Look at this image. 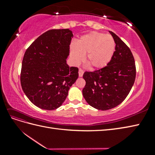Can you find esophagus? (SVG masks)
I'll return each mask as SVG.
<instances>
[{"label": "esophagus", "mask_w": 155, "mask_h": 155, "mask_svg": "<svg viewBox=\"0 0 155 155\" xmlns=\"http://www.w3.org/2000/svg\"><path fill=\"white\" fill-rule=\"evenodd\" d=\"M83 73H84V71L82 70V69H79V70H78V75H79V77H83Z\"/></svg>", "instance_id": "esophagus-1"}]
</instances>
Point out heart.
Masks as SVG:
<instances>
[{
    "instance_id": "heart-1",
    "label": "heart",
    "mask_w": 155,
    "mask_h": 155,
    "mask_svg": "<svg viewBox=\"0 0 155 155\" xmlns=\"http://www.w3.org/2000/svg\"><path fill=\"white\" fill-rule=\"evenodd\" d=\"M116 48V43L110 35L91 32L78 39L76 45L70 46L72 62L77 64L85 60L93 69H101L109 63Z\"/></svg>"
}]
</instances>
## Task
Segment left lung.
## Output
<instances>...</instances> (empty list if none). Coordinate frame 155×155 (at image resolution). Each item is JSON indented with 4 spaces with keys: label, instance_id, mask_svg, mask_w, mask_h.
<instances>
[{
    "label": "left lung",
    "instance_id": "left-lung-1",
    "mask_svg": "<svg viewBox=\"0 0 155 155\" xmlns=\"http://www.w3.org/2000/svg\"><path fill=\"white\" fill-rule=\"evenodd\" d=\"M109 32L116 43L112 60L105 67L83 74L84 99L91 107L102 110L120 104L130 93L136 77L135 62L130 48L117 35Z\"/></svg>",
    "mask_w": 155,
    "mask_h": 155
}]
</instances>
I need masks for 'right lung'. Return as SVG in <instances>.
I'll list each match as a JSON object with an SVG mask.
<instances>
[{"instance_id": "add662e5", "label": "right lung", "mask_w": 155, "mask_h": 155, "mask_svg": "<svg viewBox=\"0 0 155 155\" xmlns=\"http://www.w3.org/2000/svg\"><path fill=\"white\" fill-rule=\"evenodd\" d=\"M72 32L52 29L32 42L22 59L21 84L26 96L45 110L61 107L78 77V68L67 63Z\"/></svg>"}]
</instances>
